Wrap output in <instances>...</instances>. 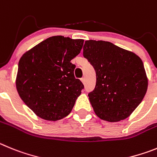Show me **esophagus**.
<instances>
[{
  "mask_svg": "<svg viewBox=\"0 0 157 157\" xmlns=\"http://www.w3.org/2000/svg\"><path fill=\"white\" fill-rule=\"evenodd\" d=\"M81 81H82V83H83V84H84V83H85V78H84V77H82Z\"/></svg>",
  "mask_w": 157,
  "mask_h": 157,
  "instance_id": "esophagus-1",
  "label": "esophagus"
}]
</instances>
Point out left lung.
Returning <instances> with one entry per match:
<instances>
[{
	"instance_id": "left-lung-1",
	"label": "left lung",
	"mask_w": 157,
	"mask_h": 157,
	"mask_svg": "<svg viewBox=\"0 0 157 157\" xmlns=\"http://www.w3.org/2000/svg\"><path fill=\"white\" fill-rule=\"evenodd\" d=\"M84 57L96 73V85L88 94L95 114L109 122L126 119L147 91L142 59L134 52L104 40H86Z\"/></svg>"
}]
</instances>
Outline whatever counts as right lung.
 <instances>
[{
    "mask_svg": "<svg viewBox=\"0 0 157 157\" xmlns=\"http://www.w3.org/2000/svg\"><path fill=\"white\" fill-rule=\"evenodd\" d=\"M84 40L54 36L24 53L19 62L17 91L37 117L56 121L68 116L84 85L74 77L70 63Z\"/></svg>",
    "mask_w": 157,
    "mask_h": 157,
    "instance_id": "add662e5",
    "label": "right lung"
}]
</instances>
